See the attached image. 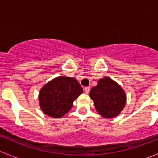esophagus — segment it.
<instances>
[{"mask_svg":"<svg viewBox=\"0 0 158 158\" xmlns=\"http://www.w3.org/2000/svg\"><path fill=\"white\" fill-rule=\"evenodd\" d=\"M84 91H85V93L88 94L89 92V91H90V87H85V88L84 89Z\"/></svg>","mask_w":158,"mask_h":158,"instance_id":"1","label":"esophagus"}]
</instances>
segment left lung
Returning <instances> with one entry per match:
<instances>
[{"label": "left lung", "mask_w": 158, "mask_h": 158, "mask_svg": "<svg viewBox=\"0 0 158 158\" xmlns=\"http://www.w3.org/2000/svg\"><path fill=\"white\" fill-rule=\"evenodd\" d=\"M98 114L106 118L118 115L126 102V95L123 89L109 77L98 81L96 86L89 93Z\"/></svg>", "instance_id": "obj_1"}]
</instances>
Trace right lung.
<instances>
[{"instance_id": "right-lung-1", "label": "right lung", "mask_w": 158, "mask_h": 158, "mask_svg": "<svg viewBox=\"0 0 158 158\" xmlns=\"http://www.w3.org/2000/svg\"><path fill=\"white\" fill-rule=\"evenodd\" d=\"M83 90L76 79L59 76L47 82L39 93V103L44 114L55 118L69 111L73 101Z\"/></svg>"}]
</instances>
